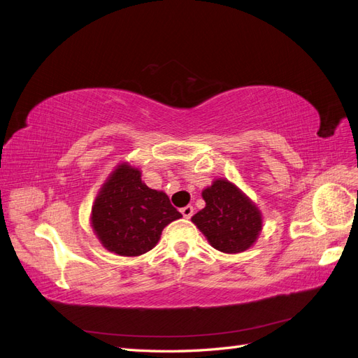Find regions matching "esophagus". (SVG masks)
Returning <instances> with one entry per match:
<instances>
[{"instance_id":"obj_1","label":"esophagus","mask_w":358,"mask_h":358,"mask_svg":"<svg viewBox=\"0 0 358 358\" xmlns=\"http://www.w3.org/2000/svg\"><path fill=\"white\" fill-rule=\"evenodd\" d=\"M180 213L183 215V218L189 220L191 216H192V213H194V208H192V206H185V208L180 209Z\"/></svg>"}]
</instances>
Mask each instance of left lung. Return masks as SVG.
Listing matches in <instances>:
<instances>
[{
    "label": "left lung",
    "mask_w": 358,
    "mask_h": 358,
    "mask_svg": "<svg viewBox=\"0 0 358 358\" xmlns=\"http://www.w3.org/2000/svg\"><path fill=\"white\" fill-rule=\"evenodd\" d=\"M204 208L192 216L194 225L224 254H239L251 248L263 230V215L246 194L227 179H215L204 188Z\"/></svg>",
    "instance_id": "obj_1"
}]
</instances>
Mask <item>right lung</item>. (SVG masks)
I'll list each match as a JSON object with an SVG mask.
<instances>
[{"label": "right lung", "instance_id": "obj_1", "mask_svg": "<svg viewBox=\"0 0 358 358\" xmlns=\"http://www.w3.org/2000/svg\"><path fill=\"white\" fill-rule=\"evenodd\" d=\"M182 218L167 194L150 189L142 171L121 162L103 183L91 209V227L109 252L137 257L155 248L164 227Z\"/></svg>", "mask_w": 358, "mask_h": 358}]
</instances>
